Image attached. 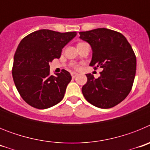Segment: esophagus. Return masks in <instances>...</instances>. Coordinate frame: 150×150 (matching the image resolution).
I'll return each mask as SVG.
<instances>
[{
    "label": "esophagus",
    "mask_w": 150,
    "mask_h": 150,
    "mask_svg": "<svg viewBox=\"0 0 150 150\" xmlns=\"http://www.w3.org/2000/svg\"><path fill=\"white\" fill-rule=\"evenodd\" d=\"M71 76H72V78H74V79L78 75V74H76V73H75V72H71Z\"/></svg>",
    "instance_id": "obj_1"
}]
</instances>
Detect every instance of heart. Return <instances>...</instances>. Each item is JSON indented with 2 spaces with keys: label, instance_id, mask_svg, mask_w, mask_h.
<instances>
[{
  "label": "heart",
  "instance_id": "b5f03b06",
  "mask_svg": "<svg viewBox=\"0 0 150 150\" xmlns=\"http://www.w3.org/2000/svg\"><path fill=\"white\" fill-rule=\"evenodd\" d=\"M71 67H73L74 69H76V70H77V69H79V65H77V64H71Z\"/></svg>",
  "mask_w": 150,
  "mask_h": 150
}]
</instances>
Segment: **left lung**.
Masks as SVG:
<instances>
[{"instance_id":"left-lung-1","label":"left lung","mask_w":150,"mask_h":150,"mask_svg":"<svg viewBox=\"0 0 150 150\" xmlns=\"http://www.w3.org/2000/svg\"><path fill=\"white\" fill-rule=\"evenodd\" d=\"M92 49L89 65L100 67V76L95 79L86 74L87 83L82 88L90 104L107 109L120 104L130 93L136 74V56L132 46L120 32L97 28L79 33Z\"/></svg>"}]
</instances>
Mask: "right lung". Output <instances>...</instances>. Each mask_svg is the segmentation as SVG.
<instances>
[{
    "label": "right lung",
    "instance_id": "obj_1",
    "mask_svg": "<svg viewBox=\"0 0 150 150\" xmlns=\"http://www.w3.org/2000/svg\"><path fill=\"white\" fill-rule=\"evenodd\" d=\"M76 35L42 29L21 40L14 55L13 81L25 101L37 109H46L63 99L71 80L68 71L50 74V62L59 59L62 49Z\"/></svg>",
    "mask_w": 150,
    "mask_h": 150
}]
</instances>
